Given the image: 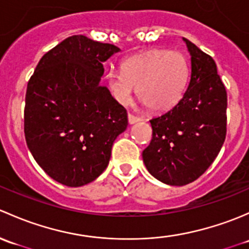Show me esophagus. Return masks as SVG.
I'll use <instances>...</instances> for the list:
<instances>
[{"instance_id": "34e87169", "label": "esophagus", "mask_w": 249, "mask_h": 249, "mask_svg": "<svg viewBox=\"0 0 249 249\" xmlns=\"http://www.w3.org/2000/svg\"><path fill=\"white\" fill-rule=\"evenodd\" d=\"M142 121V119H140L139 116H137V115H133V114H128V122H129L130 124H135V122H139Z\"/></svg>"}]
</instances>
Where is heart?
<instances>
[{"instance_id":"1","label":"heart","mask_w":249,"mask_h":249,"mask_svg":"<svg viewBox=\"0 0 249 249\" xmlns=\"http://www.w3.org/2000/svg\"><path fill=\"white\" fill-rule=\"evenodd\" d=\"M122 71L107 74L110 92L119 103L132 99L134 86L142 103L152 111H166L182 98L189 79L187 58L178 51L150 50L125 58Z\"/></svg>"}]
</instances>
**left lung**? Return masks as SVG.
<instances>
[{
	"mask_svg": "<svg viewBox=\"0 0 249 249\" xmlns=\"http://www.w3.org/2000/svg\"><path fill=\"white\" fill-rule=\"evenodd\" d=\"M191 53V80L178 104L150 120L152 140L142 151L157 180L184 186L200 178L218 156L227 135V91L213 58L183 38Z\"/></svg>",
	"mask_w": 249,
	"mask_h": 249,
	"instance_id": "obj_1",
	"label": "left lung"
}]
</instances>
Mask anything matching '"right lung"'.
Wrapping results in <instances>:
<instances>
[{
	"instance_id": "1",
	"label": "right lung",
	"mask_w": 249,
	"mask_h": 249,
	"mask_svg": "<svg viewBox=\"0 0 249 249\" xmlns=\"http://www.w3.org/2000/svg\"><path fill=\"white\" fill-rule=\"evenodd\" d=\"M120 49L76 35L49 50L27 84L25 139L40 168L55 181L80 187L109 164L124 109L99 86L103 62Z\"/></svg>"
}]
</instances>
